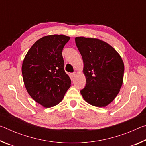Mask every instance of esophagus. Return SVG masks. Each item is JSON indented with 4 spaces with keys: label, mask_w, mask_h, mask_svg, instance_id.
Segmentation results:
<instances>
[{
    "label": "esophagus",
    "mask_w": 146,
    "mask_h": 146,
    "mask_svg": "<svg viewBox=\"0 0 146 146\" xmlns=\"http://www.w3.org/2000/svg\"><path fill=\"white\" fill-rule=\"evenodd\" d=\"M76 72H73L72 73H71V76H72L73 78L75 77V76H76Z\"/></svg>",
    "instance_id": "34e87169"
}]
</instances>
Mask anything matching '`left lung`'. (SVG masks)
I'll use <instances>...</instances> for the list:
<instances>
[{
  "instance_id": "left-lung-1",
  "label": "left lung",
  "mask_w": 146,
  "mask_h": 146,
  "mask_svg": "<svg viewBox=\"0 0 146 146\" xmlns=\"http://www.w3.org/2000/svg\"><path fill=\"white\" fill-rule=\"evenodd\" d=\"M75 43L82 55L85 88L80 91L86 102L105 107L115 99L123 83L124 64L117 51L97 38L76 37Z\"/></svg>"
}]
</instances>
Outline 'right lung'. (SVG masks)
Segmentation results:
<instances>
[{"mask_svg": "<svg viewBox=\"0 0 146 146\" xmlns=\"http://www.w3.org/2000/svg\"><path fill=\"white\" fill-rule=\"evenodd\" d=\"M70 39L64 35L44 36L31 47L24 59L22 73L26 90L45 108L60 103L71 86L62 55Z\"/></svg>", "mask_w": 146, "mask_h": 146, "instance_id": "1", "label": "right lung"}]
</instances>
